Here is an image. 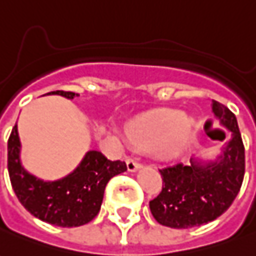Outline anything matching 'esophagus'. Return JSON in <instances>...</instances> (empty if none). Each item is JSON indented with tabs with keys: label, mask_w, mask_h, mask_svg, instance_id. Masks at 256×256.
<instances>
[{
	"label": "esophagus",
	"mask_w": 256,
	"mask_h": 256,
	"mask_svg": "<svg viewBox=\"0 0 256 256\" xmlns=\"http://www.w3.org/2000/svg\"><path fill=\"white\" fill-rule=\"evenodd\" d=\"M126 165H128V172H136L138 170L141 168L140 162H137L136 159L133 158H128L126 159Z\"/></svg>",
	"instance_id": "obj_1"
}]
</instances>
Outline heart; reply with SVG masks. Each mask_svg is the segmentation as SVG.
Instances as JSON below:
<instances>
[{"label":"heart","instance_id":"b5f03b06","mask_svg":"<svg viewBox=\"0 0 256 256\" xmlns=\"http://www.w3.org/2000/svg\"><path fill=\"white\" fill-rule=\"evenodd\" d=\"M196 122L178 110H159L141 116L128 126V137L142 148H155L160 156L173 158L187 150Z\"/></svg>","mask_w":256,"mask_h":256}]
</instances>
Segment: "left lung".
I'll list each match as a JSON object with an SVG mask.
<instances>
[{
    "instance_id": "8db88e82",
    "label": "left lung",
    "mask_w": 256,
    "mask_h": 256,
    "mask_svg": "<svg viewBox=\"0 0 256 256\" xmlns=\"http://www.w3.org/2000/svg\"><path fill=\"white\" fill-rule=\"evenodd\" d=\"M212 110L223 128L232 132L215 160L191 158L190 165L176 164L159 169L162 191L150 201L159 224L190 228L218 219L233 204L246 173V150L237 119L228 106L212 101Z\"/></svg>"
}]
</instances>
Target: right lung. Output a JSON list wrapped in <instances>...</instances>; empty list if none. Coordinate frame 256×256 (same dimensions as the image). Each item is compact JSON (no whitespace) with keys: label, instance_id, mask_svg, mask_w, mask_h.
<instances>
[{"label":"right lung","instance_id":"right-lung-1","mask_svg":"<svg viewBox=\"0 0 256 256\" xmlns=\"http://www.w3.org/2000/svg\"><path fill=\"white\" fill-rule=\"evenodd\" d=\"M48 94L69 100L78 97L70 91ZM126 170L122 160H110L100 151H88L72 173L55 182H44L30 174L20 164L16 124L8 140V172L18 200L37 219L60 228H78L92 220L100 212L108 182Z\"/></svg>","mask_w":256,"mask_h":256}]
</instances>
